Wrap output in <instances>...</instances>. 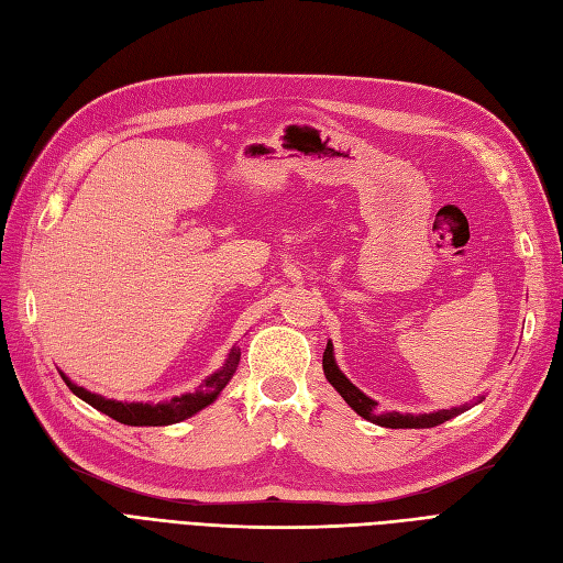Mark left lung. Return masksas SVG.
Returning a JSON list of instances; mask_svg holds the SVG:
<instances>
[{
    "mask_svg": "<svg viewBox=\"0 0 563 563\" xmlns=\"http://www.w3.org/2000/svg\"><path fill=\"white\" fill-rule=\"evenodd\" d=\"M323 373H327V380L340 391V397H343L356 413H360L362 418L376 422V424H383V428H391V430H404V428H437V424L446 422L455 416H460L463 411H467V408H449V411H437V413H422V416H411V413H378V401L368 399L364 391L356 389L343 373H340V368L335 366V360H333V345L329 343L327 350H323ZM482 401V399H479Z\"/></svg>",
    "mask_w": 563,
    "mask_h": 563,
    "instance_id": "8db88e82",
    "label": "left lung"
}]
</instances>
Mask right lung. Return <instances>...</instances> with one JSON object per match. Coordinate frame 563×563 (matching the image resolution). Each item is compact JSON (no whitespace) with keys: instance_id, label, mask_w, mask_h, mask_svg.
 <instances>
[{"instance_id":"1","label":"right lung","mask_w":563,"mask_h":563,"mask_svg":"<svg viewBox=\"0 0 563 563\" xmlns=\"http://www.w3.org/2000/svg\"><path fill=\"white\" fill-rule=\"evenodd\" d=\"M240 347H234L230 352V360L228 364L220 368L218 373H213L211 378H207L201 383V387L195 391V395H183V397H174L172 401L166 404H122V401H112L106 397H98L91 395L84 387H77L75 383L67 380L63 373V380L67 383L75 395L79 399H84L87 404H91L93 408H98L100 413L110 416L117 422H124V424H135V428H143V424H172V422H180L185 418L195 416L197 411H201L203 406H209L216 401V397L223 391V387L230 383V378L234 376L236 364H240Z\"/></svg>"}]
</instances>
